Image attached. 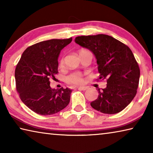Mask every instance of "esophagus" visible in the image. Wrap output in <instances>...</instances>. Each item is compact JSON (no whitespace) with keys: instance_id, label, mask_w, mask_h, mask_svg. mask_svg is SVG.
Instances as JSON below:
<instances>
[{"instance_id":"obj_1","label":"esophagus","mask_w":153,"mask_h":153,"mask_svg":"<svg viewBox=\"0 0 153 153\" xmlns=\"http://www.w3.org/2000/svg\"><path fill=\"white\" fill-rule=\"evenodd\" d=\"M77 88H78V89L80 90H86L88 88L87 86H79Z\"/></svg>"}]
</instances>
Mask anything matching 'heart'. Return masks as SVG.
Masks as SVG:
<instances>
[{
    "mask_svg": "<svg viewBox=\"0 0 153 153\" xmlns=\"http://www.w3.org/2000/svg\"><path fill=\"white\" fill-rule=\"evenodd\" d=\"M85 50H82L81 51H84ZM80 51V52H81ZM64 64V59L62 58L59 61V66L63 67ZM83 76L79 72H73L66 77V82L69 84H79L83 82Z\"/></svg>",
    "mask_w": 153,
    "mask_h": 153,
    "instance_id": "1",
    "label": "heart"
}]
</instances>
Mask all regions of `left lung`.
<instances>
[{"instance_id": "8db88e82", "label": "left lung", "mask_w": 153, "mask_h": 153, "mask_svg": "<svg viewBox=\"0 0 153 153\" xmlns=\"http://www.w3.org/2000/svg\"><path fill=\"white\" fill-rule=\"evenodd\" d=\"M75 42L92 52L98 65L99 79H107V87L98 89L91 107L106 114L123 110L137 93L140 68L128 46L105 34L77 36Z\"/></svg>"}]
</instances>
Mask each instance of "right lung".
<instances>
[{
    "label": "right lung",
    "instance_id": "add662e5",
    "mask_svg": "<svg viewBox=\"0 0 153 153\" xmlns=\"http://www.w3.org/2000/svg\"><path fill=\"white\" fill-rule=\"evenodd\" d=\"M72 41L52 39L29 46L23 53L15 71L16 88L22 101L36 113L53 115L65 108L72 90L52 89L50 81L58 74L61 51Z\"/></svg>",
    "mask_w": 153,
    "mask_h": 153
}]
</instances>
